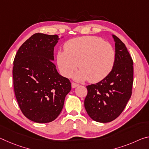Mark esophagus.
I'll list each match as a JSON object with an SVG mask.
<instances>
[{"label":"esophagus","mask_w":149,"mask_h":149,"mask_svg":"<svg viewBox=\"0 0 149 149\" xmlns=\"http://www.w3.org/2000/svg\"><path fill=\"white\" fill-rule=\"evenodd\" d=\"M78 86H79L78 84H75V83H74V82H72V87H73V88H75V87H76Z\"/></svg>","instance_id":"1"}]
</instances>
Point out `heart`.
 I'll list each match as a JSON object with an SVG mask.
<instances>
[{"label":"heart","mask_w":149,"mask_h":149,"mask_svg":"<svg viewBox=\"0 0 149 149\" xmlns=\"http://www.w3.org/2000/svg\"><path fill=\"white\" fill-rule=\"evenodd\" d=\"M64 49L57 54L59 70L63 76L70 77L79 67L81 69L74 75L77 81H101L110 74L115 64L114 48L100 38H75L65 42Z\"/></svg>","instance_id":"obj_1"}]
</instances>
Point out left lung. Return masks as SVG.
I'll return each mask as SVG.
<instances>
[{"label":"left lung","mask_w":149,"mask_h":149,"mask_svg":"<svg viewBox=\"0 0 149 149\" xmlns=\"http://www.w3.org/2000/svg\"><path fill=\"white\" fill-rule=\"evenodd\" d=\"M115 62L110 74L96 84L87 86L84 106L93 121L108 123L121 115L131 98L133 84V62L125 45L112 35Z\"/></svg>","instance_id":"8db88e82"}]
</instances>
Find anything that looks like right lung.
Returning <instances> with one entry per match:
<instances>
[{"instance_id":"obj_1","label":"right lung","mask_w":149,"mask_h":149,"mask_svg":"<svg viewBox=\"0 0 149 149\" xmlns=\"http://www.w3.org/2000/svg\"><path fill=\"white\" fill-rule=\"evenodd\" d=\"M58 35L36 33L16 53L13 70L15 93L26 117L46 123L62 111L72 89L70 80L59 74L52 61Z\"/></svg>"}]
</instances>
